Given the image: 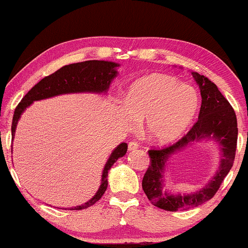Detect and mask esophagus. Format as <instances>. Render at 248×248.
Returning <instances> with one entry per match:
<instances>
[{
	"instance_id": "esophagus-1",
	"label": "esophagus",
	"mask_w": 248,
	"mask_h": 248,
	"mask_svg": "<svg viewBox=\"0 0 248 248\" xmlns=\"http://www.w3.org/2000/svg\"><path fill=\"white\" fill-rule=\"evenodd\" d=\"M139 148V143H136V142H129V143H128V150H129V152H133V150H136Z\"/></svg>"
}]
</instances>
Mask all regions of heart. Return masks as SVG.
Listing matches in <instances>:
<instances>
[{"label": "heart", "mask_w": 248, "mask_h": 248, "mask_svg": "<svg viewBox=\"0 0 248 248\" xmlns=\"http://www.w3.org/2000/svg\"><path fill=\"white\" fill-rule=\"evenodd\" d=\"M198 108L199 94L195 87L181 84L173 77L153 73L130 85L119 119L127 129L138 126V120H144L148 138L166 144L186 132Z\"/></svg>", "instance_id": "heart-1"}]
</instances>
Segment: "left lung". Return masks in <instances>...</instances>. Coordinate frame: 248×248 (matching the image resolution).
Here are the masks:
<instances>
[{
    "mask_svg": "<svg viewBox=\"0 0 248 248\" xmlns=\"http://www.w3.org/2000/svg\"><path fill=\"white\" fill-rule=\"evenodd\" d=\"M191 75L199 86L202 95L198 121L176 143L148 152L150 166L142 179V189L148 199L154 205L166 211L189 210L211 199L231 170L237 149V116L232 106L216 84L206 77L197 72H191ZM203 140H215L219 146L222 156L217 171L197 192L179 194L168 189L165 186V169L169 158L173 153Z\"/></svg>",
    "mask_w": 248,
    "mask_h": 248,
    "instance_id": "8db88e82",
    "label": "left lung"
}]
</instances>
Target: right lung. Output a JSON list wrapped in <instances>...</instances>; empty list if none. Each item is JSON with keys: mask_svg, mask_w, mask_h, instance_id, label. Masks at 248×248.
Instances as JSON below:
<instances>
[{"mask_svg": "<svg viewBox=\"0 0 248 248\" xmlns=\"http://www.w3.org/2000/svg\"><path fill=\"white\" fill-rule=\"evenodd\" d=\"M119 66L120 64L114 62L87 61L65 65L52 75L43 78L24 95L18 106L16 107L13 116V124H11L13 140L15 138L16 127L21 115L30 105L33 104V101L53 98V96L62 94H71V93H96V94L104 93L106 94L113 79L118 76L116 69ZM127 148V143L122 142L110 154L102 170L101 183L95 195L86 203L70 207L69 210L87 209L102 197L108 186V170L118 161V158L126 155Z\"/></svg>", "mask_w": 248, "mask_h": 248, "instance_id": "right-lung-1", "label": "right lung"}]
</instances>
